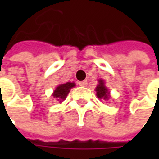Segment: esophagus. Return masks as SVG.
Returning <instances> with one entry per match:
<instances>
[{
  "mask_svg": "<svg viewBox=\"0 0 159 159\" xmlns=\"http://www.w3.org/2000/svg\"><path fill=\"white\" fill-rule=\"evenodd\" d=\"M79 85L81 86V87H87L88 86V81L87 80H83V81H80Z\"/></svg>",
  "mask_w": 159,
  "mask_h": 159,
  "instance_id": "34e87169",
  "label": "esophagus"
}]
</instances>
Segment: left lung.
<instances>
[{"mask_svg":"<svg viewBox=\"0 0 159 159\" xmlns=\"http://www.w3.org/2000/svg\"><path fill=\"white\" fill-rule=\"evenodd\" d=\"M99 84L97 85V87L95 88V92H96V96L99 99H104V100H109L110 98V92L105 87L104 80L100 79L98 80Z\"/></svg>","mask_w":159,"mask_h":159,"instance_id":"8db88e82","label":"left lung"}]
</instances>
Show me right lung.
<instances>
[{"instance_id":"obj_1","label":"right lung","mask_w":159,"mask_h":159,"mask_svg":"<svg viewBox=\"0 0 159 159\" xmlns=\"http://www.w3.org/2000/svg\"><path fill=\"white\" fill-rule=\"evenodd\" d=\"M73 87H75V83L74 82H66L64 84H60L56 88L53 93V97L56 98L57 101L60 102L64 101L66 98L67 95L69 94L70 89H72Z\"/></svg>"}]
</instances>
